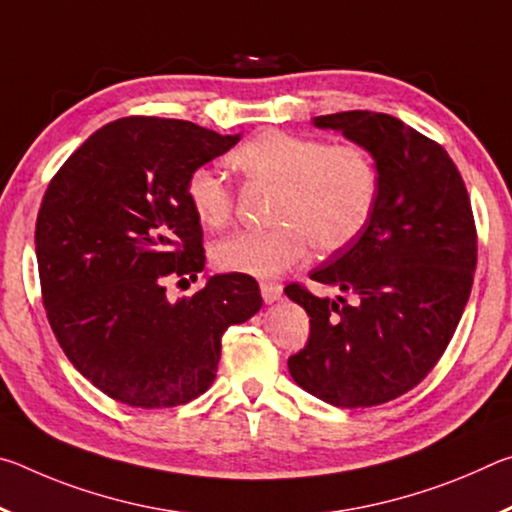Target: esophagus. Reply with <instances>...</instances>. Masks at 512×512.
<instances>
[{
	"label": "esophagus",
	"instance_id": "34e87169",
	"mask_svg": "<svg viewBox=\"0 0 512 512\" xmlns=\"http://www.w3.org/2000/svg\"><path fill=\"white\" fill-rule=\"evenodd\" d=\"M259 289H262L264 302H275V300H280V296H282V284L280 282H262V284H259Z\"/></svg>",
	"mask_w": 512,
	"mask_h": 512
}]
</instances>
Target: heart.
Instances as JSON below:
<instances>
[{"label":"heart","mask_w":512,"mask_h":512,"mask_svg":"<svg viewBox=\"0 0 512 512\" xmlns=\"http://www.w3.org/2000/svg\"><path fill=\"white\" fill-rule=\"evenodd\" d=\"M250 185L273 187L266 230H239L212 246L223 273L271 277L302 262L309 244L332 255L357 241L379 201V167L359 142H334L268 128L232 153ZM185 196L205 228H223L235 214V192L212 167L189 171Z\"/></svg>","instance_id":"obj_1"}]
</instances>
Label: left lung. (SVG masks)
Masks as SVG:
<instances>
[{
	"label": "left lung",
	"instance_id": "obj_1",
	"mask_svg": "<svg viewBox=\"0 0 512 512\" xmlns=\"http://www.w3.org/2000/svg\"><path fill=\"white\" fill-rule=\"evenodd\" d=\"M314 121L366 146L381 189L363 235L309 275L354 300L284 287L309 314L289 372L318 400L368 409L409 393L445 354L472 291L476 223L461 171L427 135L370 110Z\"/></svg>",
	"mask_w": 512,
	"mask_h": 512
}]
</instances>
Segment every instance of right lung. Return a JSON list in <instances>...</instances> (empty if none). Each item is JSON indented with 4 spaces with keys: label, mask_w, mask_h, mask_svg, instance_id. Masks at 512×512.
I'll return each instance as SVG.
<instances>
[{
    "label": "right lung",
    "mask_w": 512,
    "mask_h": 512,
    "mask_svg": "<svg viewBox=\"0 0 512 512\" xmlns=\"http://www.w3.org/2000/svg\"><path fill=\"white\" fill-rule=\"evenodd\" d=\"M239 142L183 119L110 121L65 160L42 196L36 255L60 348L101 393L137 409L192 402L212 386L221 336L262 307L250 275H214L192 298L169 277L205 266L189 171Z\"/></svg>",
    "instance_id": "add662e5"
}]
</instances>
